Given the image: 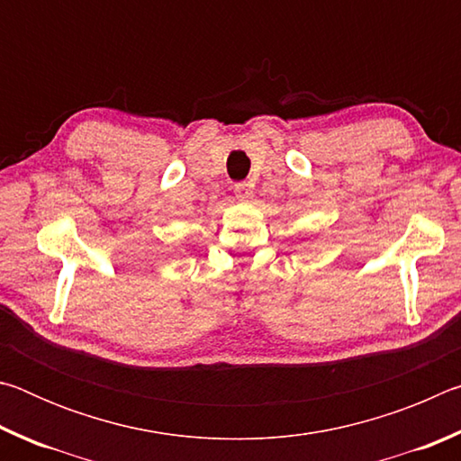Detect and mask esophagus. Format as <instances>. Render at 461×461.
I'll use <instances>...</instances> for the list:
<instances>
[{
	"label": "esophagus",
	"mask_w": 461,
	"mask_h": 461,
	"mask_svg": "<svg viewBox=\"0 0 461 461\" xmlns=\"http://www.w3.org/2000/svg\"><path fill=\"white\" fill-rule=\"evenodd\" d=\"M233 193H236V197H238V199H241V201L252 199V194H254L252 186H249L248 183H238L236 186H233Z\"/></svg>",
	"instance_id": "obj_1"
}]
</instances>
